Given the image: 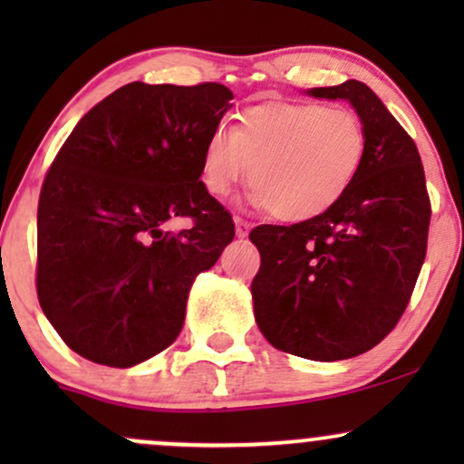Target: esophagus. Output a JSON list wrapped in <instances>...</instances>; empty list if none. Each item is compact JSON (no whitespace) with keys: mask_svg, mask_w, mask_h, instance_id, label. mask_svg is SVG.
<instances>
[{"mask_svg":"<svg viewBox=\"0 0 464 464\" xmlns=\"http://www.w3.org/2000/svg\"><path fill=\"white\" fill-rule=\"evenodd\" d=\"M250 231V222L242 220V218H236V236L237 237H246Z\"/></svg>","mask_w":464,"mask_h":464,"instance_id":"34e87169","label":"esophagus"}]
</instances>
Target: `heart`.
<instances>
[{
  "label": "heart",
  "mask_w": 464,
  "mask_h": 464,
  "mask_svg": "<svg viewBox=\"0 0 464 464\" xmlns=\"http://www.w3.org/2000/svg\"><path fill=\"white\" fill-rule=\"evenodd\" d=\"M366 157V129L353 111L323 104H257L231 130L216 129L202 148L200 179L227 196L242 179L253 205L276 220L307 222L347 196Z\"/></svg>",
  "instance_id": "1"
}]
</instances>
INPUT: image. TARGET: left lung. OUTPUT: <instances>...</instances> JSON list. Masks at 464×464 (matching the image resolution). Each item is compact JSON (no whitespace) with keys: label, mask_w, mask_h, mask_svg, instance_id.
<instances>
[{"label":"left lung","mask_w":464,"mask_h":464,"mask_svg":"<svg viewBox=\"0 0 464 464\" xmlns=\"http://www.w3.org/2000/svg\"><path fill=\"white\" fill-rule=\"evenodd\" d=\"M347 100L366 129V157L343 200L290 227L262 225L250 284L255 321L275 349L316 362L380 344L408 307L428 248L430 198L412 137L360 80L310 89Z\"/></svg>","instance_id":"1"}]
</instances>
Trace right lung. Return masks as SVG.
I'll return each mask as SVG.
<instances>
[{
	"instance_id": "1",
	"label": "right lung",
	"mask_w": 464,
	"mask_h": 464,
	"mask_svg": "<svg viewBox=\"0 0 464 464\" xmlns=\"http://www.w3.org/2000/svg\"><path fill=\"white\" fill-rule=\"evenodd\" d=\"M231 100L218 82H130L58 150L36 214V295L82 358L129 369L179 338L191 284L236 236L200 180L202 148ZM172 217L195 225L165 232Z\"/></svg>"
}]
</instances>
